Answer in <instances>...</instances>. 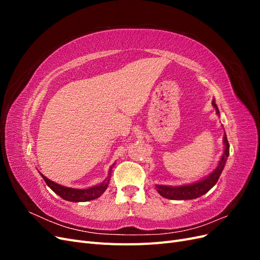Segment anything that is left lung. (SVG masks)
I'll return each mask as SVG.
<instances>
[{"label":"left lung","instance_id":"left-lung-1","mask_svg":"<svg viewBox=\"0 0 260 260\" xmlns=\"http://www.w3.org/2000/svg\"><path fill=\"white\" fill-rule=\"evenodd\" d=\"M212 105L216 108V112L219 115V109L215 103V101H212ZM223 143H224V153L221 157V159L219 161L218 167L215 169V171L210 174L207 178H205L199 182L188 184V185H181V186H167V185H156L157 192H158L162 198L169 199V200H192L200 198V196L207 193L210 188L214 186L217 181L221 175L223 170V167L225 165L228 156H229V142H228L226 135H224L223 138Z\"/></svg>","mask_w":260,"mask_h":260}]
</instances>
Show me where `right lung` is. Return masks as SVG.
<instances>
[{"label": "right lung", "instance_id": "1", "mask_svg": "<svg viewBox=\"0 0 260 260\" xmlns=\"http://www.w3.org/2000/svg\"><path fill=\"white\" fill-rule=\"evenodd\" d=\"M111 170H109V172H111ZM41 176L44 179L46 184H48L55 193L59 195L61 199L70 201V202H88L91 200H95L105 192L109 182V179H108L107 181H105V182L101 183L96 186H92L89 188H84V190H80V188H70V187L59 185L57 183L53 182V181L49 180L46 177H44L42 174Z\"/></svg>", "mask_w": 260, "mask_h": 260}]
</instances>
